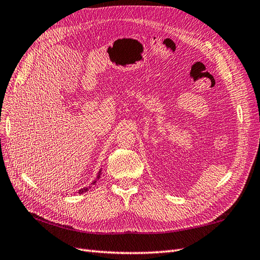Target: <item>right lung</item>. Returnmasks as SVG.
<instances>
[{
    "label": "right lung",
    "instance_id": "right-lung-1",
    "mask_svg": "<svg viewBox=\"0 0 260 260\" xmlns=\"http://www.w3.org/2000/svg\"><path fill=\"white\" fill-rule=\"evenodd\" d=\"M101 175H102V168L100 170V172L98 173V176H96V178H95L94 182L92 183V185H94V184L98 183V179H100V178H101ZM87 190H88V187H84V188H82V189L78 190V194H83V192H86Z\"/></svg>",
    "mask_w": 260,
    "mask_h": 260
}]
</instances>
